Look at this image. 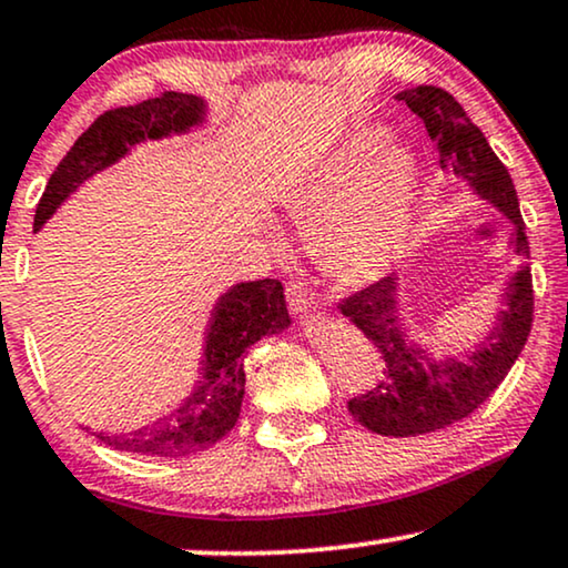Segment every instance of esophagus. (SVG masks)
Listing matches in <instances>:
<instances>
[{"label": "esophagus", "instance_id": "esophagus-1", "mask_svg": "<svg viewBox=\"0 0 568 568\" xmlns=\"http://www.w3.org/2000/svg\"><path fill=\"white\" fill-rule=\"evenodd\" d=\"M285 296H288V308L296 314L298 320H304V317H308V314L317 312V304H314L312 293H308L301 283H288Z\"/></svg>", "mask_w": 568, "mask_h": 568}]
</instances>
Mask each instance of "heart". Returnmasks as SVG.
Returning a JSON list of instances; mask_svg holds the SVG:
<instances>
[{"label": "heart", "instance_id": "heart-1", "mask_svg": "<svg viewBox=\"0 0 568 568\" xmlns=\"http://www.w3.org/2000/svg\"><path fill=\"white\" fill-rule=\"evenodd\" d=\"M385 139L383 125L358 128L283 199L285 217L306 227L314 260L343 288L377 283L412 220L419 162Z\"/></svg>", "mask_w": 568, "mask_h": 568}]
</instances>
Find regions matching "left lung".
<instances>
[{
	"mask_svg": "<svg viewBox=\"0 0 568 568\" xmlns=\"http://www.w3.org/2000/svg\"><path fill=\"white\" fill-rule=\"evenodd\" d=\"M408 110L422 118L429 139L437 143L440 168L469 183V189L493 204L514 225L511 246L529 260L527 231L511 175L495 156L483 131L466 118L464 106L448 91L416 85L398 93ZM341 312L364 333L383 356V379L348 400L356 422L377 435L416 437L450 427L477 412L519 358L532 327L535 296L529 264L508 280L495 325L475 351L462 358H435L425 346L408 341L398 304V277H383L369 288L343 298Z\"/></svg>",
	"mask_w": 568,
	"mask_h": 568,
	"instance_id": "1",
	"label": "left lung"
}]
</instances>
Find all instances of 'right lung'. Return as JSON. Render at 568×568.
<instances>
[{
	"label": "right lung",
	"mask_w": 568,
	"mask_h": 568,
	"mask_svg": "<svg viewBox=\"0 0 568 568\" xmlns=\"http://www.w3.org/2000/svg\"><path fill=\"white\" fill-rule=\"evenodd\" d=\"M204 99L178 91H164L141 104L99 114L49 178L44 196L36 206L33 231L44 227L70 193L81 189L97 172L123 160L133 146L189 133L204 123ZM288 325L291 317L280 280L264 277L233 285L212 308L199 379L191 396L154 425L120 435L99 433L97 437L118 450L156 458H178L210 448L239 422L241 400L246 393L243 354L264 335L283 333Z\"/></svg>",
	"instance_id": "1"
}]
</instances>
